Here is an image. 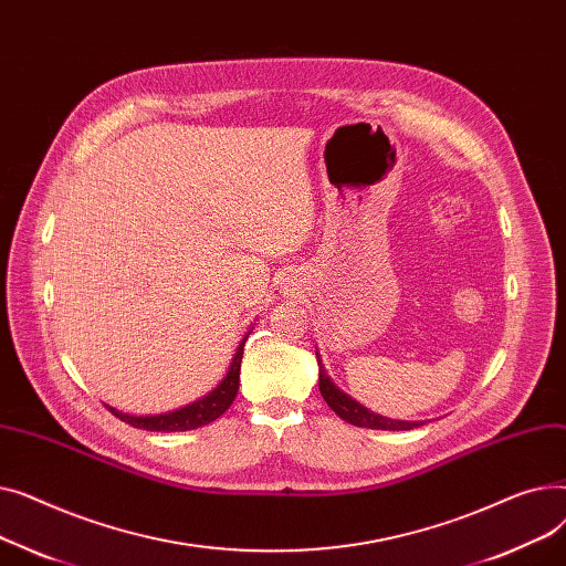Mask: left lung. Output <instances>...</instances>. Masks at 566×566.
Returning a JSON list of instances; mask_svg holds the SVG:
<instances>
[{
  "label": "left lung",
  "instance_id": "obj_1",
  "mask_svg": "<svg viewBox=\"0 0 566 566\" xmlns=\"http://www.w3.org/2000/svg\"><path fill=\"white\" fill-rule=\"evenodd\" d=\"M318 390L321 397L325 399L339 418L353 427H363V429H382V431H408L412 427H422L424 422H401V420H388L382 415H376L371 410H367L365 406H360L358 401H353L350 397H346L342 390H337L333 380L325 376V369H318Z\"/></svg>",
  "mask_w": 566,
  "mask_h": 566
}]
</instances>
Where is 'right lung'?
Returning a JSON list of instances; mask_svg holds the SVG:
<instances>
[{
	"label": "right lung",
	"instance_id": "add662e5",
	"mask_svg": "<svg viewBox=\"0 0 566 566\" xmlns=\"http://www.w3.org/2000/svg\"><path fill=\"white\" fill-rule=\"evenodd\" d=\"M245 339L241 342V346H238V350L233 355V363H231L224 380L218 385L213 392H208L206 397L197 399L195 403H188L184 408L165 412V415H146V418H135V415L118 412L109 406H107V410H112L114 418H118L122 422H126L135 429H146V431H167V433L169 431H192L197 427L216 422L235 399L238 378H241V360H243Z\"/></svg>",
	"mask_w": 566,
	"mask_h": 566
}]
</instances>
